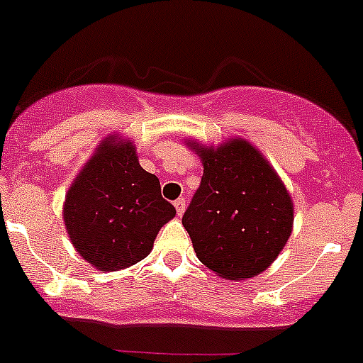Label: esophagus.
<instances>
[{"label": "esophagus", "mask_w": 363, "mask_h": 363, "mask_svg": "<svg viewBox=\"0 0 363 363\" xmlns=\"http://www.w3.org/2000/svg\"><path fill=\"white\" fill-rule=\"evenodd\" d=\"M175 209H177V215L181 216L182 213H184V209H186V201L184 199H177V201H175Z\"/></svg>", "instance_id": "obj_1"}]
</instances>
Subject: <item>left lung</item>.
Listing matches in <instances>:
<instances>
[{
    "instance_id": "obj_1",
    "label": "left lung",
    "mask_w": 363,
    "mask_h": 363,
    "mask_svg": "<svg viewBox=\"0 0 363 363\" xmlns=\"http://www.w3.org/2000/svg\"><path fill=\"white\" fill-rule=\"evenodd\" d=\"M204 175L182 225L197 258L225 279H247L272 265L292 233L294 204L262 152L242 140L220 147L188 141Z\"/></svg>"
}]
</instances>
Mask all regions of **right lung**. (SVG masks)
<instances>
[{"label": "right lung", "instance_id": "add662e5", "mask_svg": "<svg viewBox=\"0 0 363 363\" xmlns=\"http://www.w3.org/2000/svg\"><path fill=\"white\" fill-rule=\"evenodd\" d=\"M62 216L77 252L111 272L147 258L175 208L161 197L159 179L140 166L130 140L113 134L69 186Z\"/></svg>", "mask_w": 363, "mask_h": 363}]
</instances>
